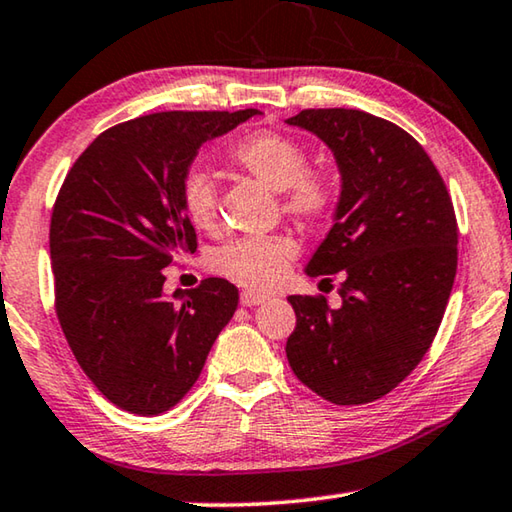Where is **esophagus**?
Segmentation results:
<instances>
[{
    "instance_id": "34e87169",
    "label": "esophagus",
    "mask_w": 512,
    "mask_h": 512,
    "mask_svg": "<svg viewBox=\"0 0 512 512\" xmlns=\"http://www.w3.org/2000/svg\"><path fill=\"white\" fill-rule=\"evenodd\" d=\"M266 298H269V296L259 294V291H253V289H243L241 291V305L243 307H255L259 303H264Z\"/></svg>"
}]
</instances>
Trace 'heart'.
I'll return each mask as SVG.
<instances>
[{
	"label": "heart",
	"mask_w": 512,
	"mask_h": 512,
	"mask_svg": "<svg viewBox=\"0 0 512 512\" xmlns=\"http://www.w3.org/2000/svg\"><path fill=\"white\" fill-rule=\"evenodd\" d=\"M232 161L271 191L285 196V209L298 218H319L332 205V184L326 175L307 168V152L285 134L259 129L243 136L232 148ZM182 209L191 225L212 227L218 212L214 177L193 168L182 180ZM296 255V243L287 237H241L218 250L214 269L239 285L266 289L285 273Z\"/></svg>",
	"instance_id": "b5f03b06"
}]
</instances>
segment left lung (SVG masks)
<instances>
[{
    "instance_id": "obj_1",
    "label": "left lung",
    "mask_w": 512,
    "mask_h": 512,
    "mask_svg": "<svg viewBox=\"0 0 512 512\" xmlns=\"http://www.w3.org/2000/svg\"><path fill=\"white\" fill-rule=\"evenodd\" d=\"M287 125L328 145L342 191L335 225L305 273H344L342 305L289 296L287 360L335 405L385 396L431 348L458 266L453 202L426 150L389 120L358 109H305Z\"/></svg>"
}]
</instances>
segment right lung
Instances as JSON below:
<instances>
[{
  "mask_svg": "<svg viewBox=\"0 0 512 512\" xmlns=\"http://www.w3.org/2000/svg\"><path fill=\"white\" fill-rule=\"evenodd\" d=\"M257 109L150 113L81 152L50 225L56 314L93 385L132 415H161L196 383L239 305L223 278L166 296L164 269L196 250L182 180L202 143Z\"/></svg>",
  "mask_w": 512,
  "mask_h": 512,
  "instance_id": "add662e5",
  "label": "right lung"
}]
</instances>
